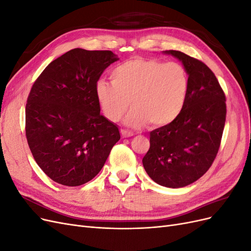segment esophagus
<instances>
[{"label": "esophagus", "instance_id": "1", "mask_svg": "<svg viewBox=\"0 0 251 251\" xmlns=\"http://www.w3.org/2000/svg\"><path fill=\"white\" fill-rule=\"evenodd\" d=\"M121 136H123L124 138H127V137H132V136L134 135L133 132L131 131H126V130H121Z\"/></svg>", "mask_w": 251, "mask_h": 251}]
</instances>
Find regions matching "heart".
Listing matches in <instances>:
<instances>
[{"mask_svg":"<svg viewBox=\"0 0 251 251\" xmlns=\"http://www.w3.org/2000/svg\"><path fill=\"white\" fill-rule=\"evenodd\" d=\"M112 82L98 80L95 94L103 115L120 120L128 105L126 125L141 127L163 126L176 119L186 100L188 75L178 63L136 57L118 65L111 72Z\"/></svg>","mask_w":251,"mask_h":251,"instance_id":"obj_1","label":"heart"}]
</instances>
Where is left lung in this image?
Returning <instances> with one entry per match:
<instances>
[{
    "instance_id": "8db88e82",
    "label": "left lung",
    "mask_w": 251,
    "mask_h": 251,
    "mask_svg": "<svg viewBox=\"0 0 251 251\" xmlns=\"http://www.w3.org/2000/svg\"><path fill=\"white\" fill-rule=\"evenodd\" d=\"M188 75L186 100L179 116L150 133L143 168L159 185L192 184L208 171L218 154L226 119L225 94L209 68L185 53L169 50Z\"/></svg>"
}]
</instances>
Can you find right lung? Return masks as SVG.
<instances>
[{"label": "right lung", "instance_id": "add662e5", "mask_svg": "<svg viewBox=\"0 0 251 251\" xmlns=\"http://www.w3.org/2000/svg\"><path fill=\"white\" fill-rule=\"evenodd\" d=\"M118 59L109 50L75 48L51 62L33 83L26 104L28 146L37 165L59 184L92 180L120 139L95 94L100 75Z\"/></svg>", "mask_w": 251, "mask_h": 251}]
</instances>
